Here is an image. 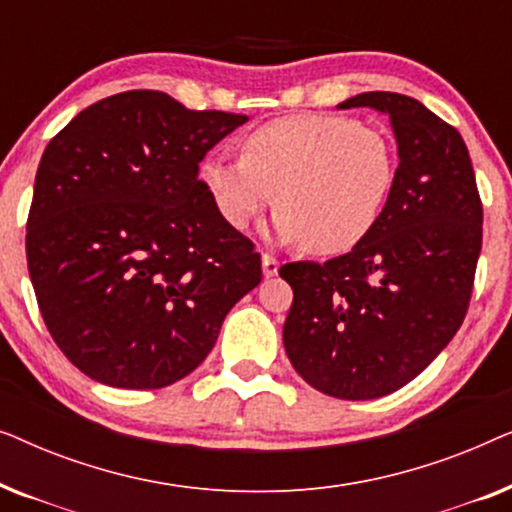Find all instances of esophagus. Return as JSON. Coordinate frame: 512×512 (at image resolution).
Instances as JSON below:
<instances>
[{
    "label": "esophagus",
    "instance_id": "1",
    "mask_svg": "<svg viewBox=\"0 0 512 512\" xmlns=\"http://www.w3.org/2000/svg\"><path fill=\"white\" fill-rule=\"evenodd\" d=\"M263 275L265 277H275L277 272H279V261L275 256H270V254H263Z\"/></svg>",
    "mask_w": 512,
    "mask_h": 512
}]
</instances>
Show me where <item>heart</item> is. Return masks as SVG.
Listing matches in <instances>:
<instances>
[{
  "label": "heart",
  "instance_id": "1",
  "mask_svg": "<svg viewBox=\"0 0 512 512\" xmlns=\"http://www.w3.org/2000/svg\"><path fill=\"white\" fill-rule=\"evenodd\" d=\"M396 172L387 132L338 114H298L244 135L240 160H202L200 184L228 228L242 233L275 200L279 240L326 256L366 240Z\"/></svg>",
  "mask_w": 512,
  "mask_h": 512
}]
</instances>
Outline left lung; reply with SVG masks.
Masks as SVG:
<instances>
[{"label":"left lung","mask_w":512,"mask_h":512,"mask_svg":"<svg viewBox=\"0 0 512 512\" xmlns=\"http://www.w3.org/2000/svg\"><path fill=\"white\" fill-rule=\"evenodd\" d=\"M338 107L389 116L396 184L377 226L349 254L282 265L293 289L284 349L321 394L368 401L415 380L464 324L482 202L464 139L422 102L373 90Z\"/></svg>","instance_id":"8db88e82"}]
</instances>
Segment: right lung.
<instances>
[{
    "mask_svg": "<svg viewBox=\"0 0 512 512\" xmlns=\"http://www.w3.org/2000/svg\"><path fill=\"white\" fill-rule=\"evenodd\" d=\"M247 121L128 90L48 142L27 270L48 333L81 373L118 389L174 384L261 282L254 242L221 221L198 179L207 151Z\"/></svg>",
    "mask_w": 512,
    "mask_h": 512,
    "instance_id": "right-lung-1",
    "label": "right lung"
}]
</instances>
